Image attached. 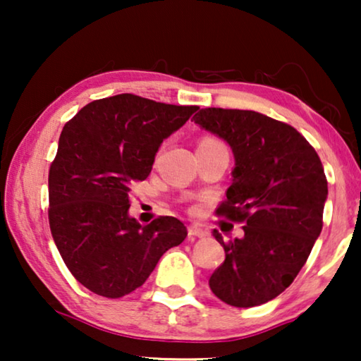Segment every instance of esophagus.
Here are the masks:
<instances>
[{"label":"esophagus","instance_id":"esophagus-1","mask_svg":"<svg viewBox=\"0 0 361 361\" xmlns=\"http://www.w3.org/2000/svg\"><path fill=\"white\" fill-rule=\"evenodd\" d=\"M189 236H207V231L199 225L189 226Z\"/></svg>","mask_w":361,"mask_h":361}]
</instances>
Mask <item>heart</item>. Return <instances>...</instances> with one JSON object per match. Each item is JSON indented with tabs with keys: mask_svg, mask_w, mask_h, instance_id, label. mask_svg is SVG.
<instances>
[{
	"mask_svg": "<svg viewBox=\"0 0 361 361\" xmlns=\"http://www.w3.org/2000/svg\"><path fill=\"white\" fill-rule=\"evenodd\" d=\"M202 141H215V140H212V137H205V140H202Z\"/></svg>",
	"mask_w": 361,
	"mask_h": 361,
	"instance_id": "obj_1",
	"label": "heart"
}]
</instances>
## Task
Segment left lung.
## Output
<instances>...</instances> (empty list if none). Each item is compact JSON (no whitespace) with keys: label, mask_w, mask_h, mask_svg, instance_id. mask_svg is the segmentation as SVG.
I'll return each instance as SVG.
<instances>
[{"label":"left lung","mask_w":361,"mask_h":361,"mask_svg":"<svg viewBox=\"0 0 361 361\" xmlns=\"http://www.w3.org/2000/svg\"><path fill=\"white\" fill-rule=\"evenodd\" d=\"M194 121L233 151V179L216 215L245 224L243 238L228 243L214 230L225 261L209 286L233 307L261 305L289 288L322 231V162L298 130L258 111L204 108Z\"/></svg>","instance_id":"8db88e82"}]
</instances>
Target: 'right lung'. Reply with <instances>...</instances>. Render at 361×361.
<instances>
[{
  "label": "right lung",
  "instance_id": "1",
  "mask_svg": "<svg viewBox=\"0 0 361 361\" xmlns=\"http://www.w3.org/2000/svg\"><path fill=\"white\" fill-rule=\"evenodd\" d=\"M197 110L121 93L88 103L63 126L49 169V225L63 263L92 293H133L185 240L174 216L141 225L128 210L131 185L149 176L162 141Z\"/></svg>",
  "mask_w": 361,
  "mask_h": 361
}]
</instances>
